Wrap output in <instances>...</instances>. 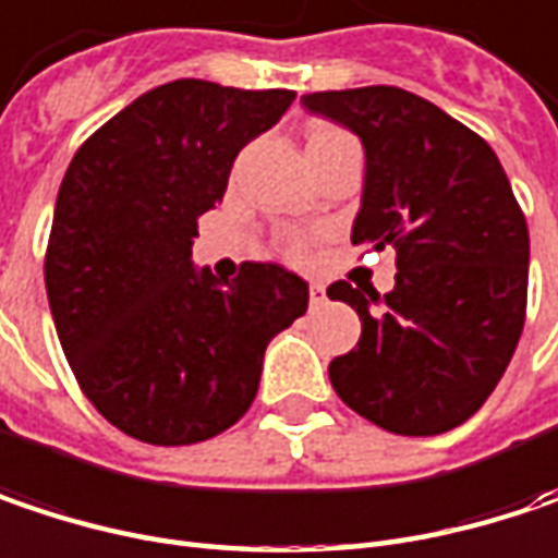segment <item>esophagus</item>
Here are the masks:
<instances>
[{
  "mask_svg": "<svg viewBox=\"0 0 558 558\" xmlns=\"http://www.w3.org/2000/svg\"><path fill=\"white\" fill-rule=\"evenodd\" d=\"M310 300H313V306L326 303V287L323 283H310Z\"/></svg>",
  "mask_w": 558,
  "mask_h": 558,
  "instance_id": "obj_1",
  "label": "esophagus"
}]
</instances>
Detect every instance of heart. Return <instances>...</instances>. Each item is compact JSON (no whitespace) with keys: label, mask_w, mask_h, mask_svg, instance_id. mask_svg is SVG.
<instances>
[{"label":"heart","mask_w":558,"mask_h":558,"mask_svg":"<svg viewBox=\"0 0 558 558\" xmlns=\"http://www.w3.org/2000/svg\"><path fill=\"white\" fill-rule=\"evenodd\" d=\"M341 136H348V133L338 128H316L313 133H310V146H316V143H329V140H341ZM287 248H290V255H303V242H290Z\"/></svg>","instance_id":"1"}]
</instances>
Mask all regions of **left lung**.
Masks as SVG:
<instances>
[{"mask_svg":"<svg viewBox=\"0 0 558 558\" xmlns=\"http://www.w3.org/2000/svg\"><path fill=\"white\" fill-rule=\"evenodd\" d=\"M367 153L351 242L396 248V287L338 280L361 316L335 357L338 399L383 430L430 437L463 425L498 386L527 316L531 235L498 156L476 130L396 85L303 95Z\"/></svg>","mask_w":558,"mask_h":558,"instance_id":"1","label":"left lung"}]
</instances>
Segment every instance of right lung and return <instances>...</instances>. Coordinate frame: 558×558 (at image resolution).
I'll use <instances>...</instances> for the list:
<instances>
[{"label":"right lung","instance_id":"right-lung-1","mask_svg":"<svg viewBox=\"0 0 558 558\" xmlns=\"http://www.w3.org/2000/svg\"><path fill=\"white\" fill-rule=\"evenodd\" d=\"M296 95L175 78L76 149L53 210L44 283L85 399L130 437L201 444L255 402L268 341L310 287L271 262L194 275L197 220L227 194L239 149Z\"/></svg>","mask_w":558,"mask_h":558}]
</instances>
